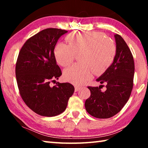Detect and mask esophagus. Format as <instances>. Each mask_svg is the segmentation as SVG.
Here are the masks:
<instances>
[{"instance_id": "1", "label": "esophagus", "mask_w": 148, "mask_h": 148, "mask_svg": "<svg viewBox=\"0 0 148 148\" xmlns=\"http://www.w3.org/2000/svg\"><path fill=\"white\" fill-rule=\"evenodd\" d=\"M80 89H81V87H80L79 86H75V91H76V92L78 91Z\"/></svg>"}]
</instances>
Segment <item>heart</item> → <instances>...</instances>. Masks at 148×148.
<instances>
[{
    "label": "heart",
    "instance_id": "b5f03b06",
    "mask_svg": "<svg viewBox=\"0 0 148 148\" xmlns=\"http://www.w3.org/2000/svg\"><path fill=\"white\" fill-rule=\"evenodd\" d=\"M69 45L62 42L56 44L54 56L62 66L71 64L74 54L79 53L80 62L64 71L65 80L76 85L84 84L96 74L103 73L112 64L116 55V44L101 32H74L66 36Z\"/></svg>",
    "mask_w": 148,
    "mask_h": 148
}]
</instances>
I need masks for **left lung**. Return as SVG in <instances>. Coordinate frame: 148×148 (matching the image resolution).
Masks as SVG:
<instances>
[{
  "label": "left lung",
  "mask_w": 148,
  "mask_h": 148,
  "mask_svg": "<svg viewBox=\"0 0 148 148\" xmlns=\"http://www.w3.org/2000/svg\"><path fill=\"white\" fill-rule=\"evenodd\" d=\"M114 37L116 55L114 62L96 79L101 84H106V90L102 91L100 86L88 87L91 96L85 102L87 112L97 118H110L121 111L133 87V57L123 38L117 34Z\"/></svg>",
  "instance_id": "8db88e82"
}]
</instances>
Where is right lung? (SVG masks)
I'll return each instance as SVG.
<instances>
[{"label":"right lung","instance_id":"1","mask_svg":"<svg viewBox=\"0 0 148 148\" xmlns=\"http://www.w3.org/2000/svg\"><path fill=\"white\" fill-rule=\"evenodd\" d=\"M65 30H42L27 40L20 50L16 66V76L20 95L27 106L42 116L53 117L67 106L74 87L69 83L50 82L61 76L57 64L54 48Z\"/></svg>","mask_w":148,"mask_h":148}]
</instances>
